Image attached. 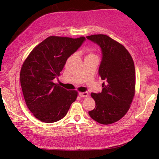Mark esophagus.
<instances>
[{"label": "esophagus", "mask_w": 159, "mask_h": 159, "mask_svg": "<svg viewBox=\"0 0 159 159\" xmlns=\"http://www.w3.org/2000/svg\"><path fill=\"white\" fill-rule=\"evenodd\" d=\"M79 95H80L81 97H82V98H87V97H88V95H89L88 93H87V92L80 93Z\"/></svg>", "instance_id": "1"}]
</instances>
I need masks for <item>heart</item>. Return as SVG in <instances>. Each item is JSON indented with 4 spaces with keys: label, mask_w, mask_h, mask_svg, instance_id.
Returning <instances> with one entry per match:
<instances>
[{
    "label": "heart",
    "mask_w": 159,
    "mask_h": 159,
    "mask_svg": "<svg viewBox=\"0 0 159 159\" xmlns=\"http://www.w3.org/2000/svg\"><path fill=\"white\" fill-rule=\"evenodd\" d=\"M95 56V55H93V54H90V55H88V56Z\"/></svg>",
    "instance_id": "1"
}]
</instances>
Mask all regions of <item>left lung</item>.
Here are the masks:
<instances>
[{
	"label": "left lung",
	"mask_w": 159,
	"mask_h": 159,
	"mask_svg": "<svg viewBox=\"0 0 159 159\" xmlns=\"http://www.w3.org/2000/svg\"><path fill=\"white\" fill-rule=\"evenodd\" d=\"M102 51L98 75L104 82L101 93H91L95 107L89 111L93 120L110 125L120 120L129 109L135 94V69L123 45L106 34L87 36Z\"/></svg>",
	"instance_id": "1"
}]
</instances>
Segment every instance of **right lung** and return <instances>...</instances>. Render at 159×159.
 Masks as SVG:
<instances>
[{"label": "right lung", "mask_w": 159, "mask_h": 159, "mask_svg": "<svg viewBox=\"0 0 159 159\" xmlns=\"http://www.w3.org/2000/svg\"><path fill=\"white\" fill-rule=\"evenodd\" d=\"M84 40V37L50 36L34 48L24 61L20 71L21 90L27 108L38 120L59 121L77 99V91L67 90L53 80Z\"/></svg>", "instance_id": "1"}]
</instances>
